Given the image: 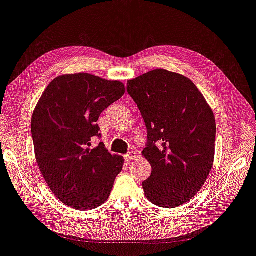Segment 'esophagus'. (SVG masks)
Instances as JSON below:
<instances>
[{
  "mask_svg": "<svg viewBox=\"0 0 256 256\" xmlns=\"http://www.w3.org/2000/svg\"><path fill=\"white\" fill-rule=\"evenodd\" d=\"M136 158H137V152L134 150L130 152L128 154H126V160H128V161H134Z\"/></svg>",
  "mask_w": 256,
  "mask_h": 256,
  "instance_id": "esophagus-1",
  "label": "esophagus"
}]
</instances>
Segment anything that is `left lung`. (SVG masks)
<instances>
[{
  "label": "left lung",
  "mask_w": 256,
  "mask_h": 256,
  "mask_svg": "<svg viewBox=\"0 0 256 256\" xmlns=\"http://www.w3.org/2000/svg\"><path fill=\"white\" fill-rule=\"evenodd\" d=\"M128 92L148 128L142 156L152 174L142 183L144 194L157 206L179 207L201 190L214 166L212 108L190 78L164 69L128 80Z\"/></svg>",
  "instance_id": "left-lung-1"
}]
</instances>
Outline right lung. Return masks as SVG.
Segmentation results:
<instances>
[{
	"label": "right lung",
	"instance_id": "right-lung-1",
	"mask_svg": "<svg viewBox=\"0 0 256 256\" xmlns=\"http://www.w3.org/2000/svg\"><path fill=\"white\" fill-rule=\"evenodd\" d=\"M126 93L119 80L64 74L45 88L33 110L31 132L40 170L51 192L74 209L91 210L108 198L124 159L102 142L91 148L104 110Z\"/></svg>",
	"mask_w": 256,
	"mask_h": 256
}]
</instances>
